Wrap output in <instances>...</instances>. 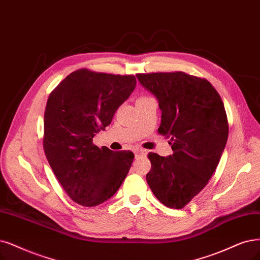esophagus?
<instances>
[{
	"label": "esophagus",
	"mask_w": 260,
	"mask_h": 260,
	"mask_svg": "<svg viewBox=\"0 0 260 260\" xmlns=\"http://www.w3.org/2000/svg\"><path fill=\"white\" fill-rule=\"evenodd\" d=\"M135 153H136V155H142V156H146L148 154L147 150H143V149H136Z\"/></svg>",
	"instance_id": "esophagus-1"
}]
</instances>
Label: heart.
Instances as JSON below:
<instances>
[{"label": "heart", "instance_id": "obj_1", "mask_svg": "<svg viewBox=\"0 0 260 260\" xmlns=\"http://www.w3.org/2000/svg\"><path fill=\"white\" fill-rule=\"evenodd\" d=\"M146 99H149L147 98V96H140V98L137 100V101H141V100H146Z\"/></svg>", "mask_w": 260, "mask_h": 260}]
</instances>
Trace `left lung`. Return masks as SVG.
<instances>
[{"label": "left lung", "instance_id": "8db88e82", "mask_svg": "<svg viewBox=\"0 0 260 260\" xmlns=\"http://www.w3.org/2000/svg\"><path fill=\"white\" fill-rule=\"evenodd\" d=\"M161 110L160 135L169 138L172 155L149 153L147 182L171 209H182L214 174L228 138L224 104L208 80L182 72L137 74Z\"/></svg>", "mask_w": 260, "mask_h": 260}]
</instances>
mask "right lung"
Segmentation results:
<instances>
[{
	"label": "right lung",
	"mask_w": 260,
	"mask_h": 260,
	"mask_svg": "<svg viewBox=\"0 0 260 260\" xmlns=\"http://www.w3.org/2000/svg\"><path fill=\"white\" fill-rule=\"evenodd\" d=\"M132 75L78 70L51 92L44 115V150L56 179L75 203L94 207L111 198L126 178L134 153L93 145L135 90Z\"/></svg>",
	"instance_id": "obj_1"
}]
</instances>
